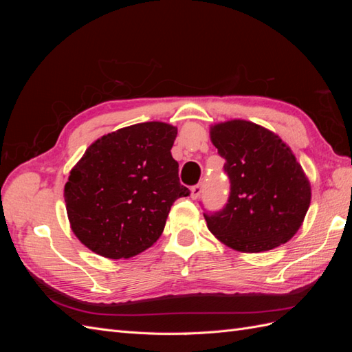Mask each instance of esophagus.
<instances>
[{
    "label": "esophagus",
    "instance_id": "obj_1",
    "mask_svg": "<svg viewBox=\"0 0 352 352\" xmlns=\"http://www.w3.org/2000/svg\"><path fill=\"white\" fill-rule=\"evenodd\" d=\"M201 192H202V185L198 184V185L192 186V189H190V197H192L194 199H197L201 195Z\"/></svg>",
    "mask_w": 352,
    "mask_h": 352
}]
</instances>
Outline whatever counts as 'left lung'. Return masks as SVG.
Masks as SVG:
<instances>
[{
  "label": "left lung",
  "mask_w": 352,
  "mask_h": 352,
  "mask_svg": "<svg viewBox=\"0 0 352 352\" xmlns=\"http://www.w3.org/2000/svg\"><path fill=\"white\" fill-rule=\"evenodd\" d=\"M211 142L226 160L228 204L204 212L207 228L220 242L241 252L269 251L301 228L311 186L291 148L265 127L229 120L210 127Z\"/></svg>",
  "instance_id": "1"
}]
</instances>
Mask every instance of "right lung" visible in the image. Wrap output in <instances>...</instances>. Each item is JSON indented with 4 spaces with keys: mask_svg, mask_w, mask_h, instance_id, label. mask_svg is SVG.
<instances>
[{
    "mask_svg": "<svg viewBox=\"0 0 352 352\" xmlns=\"http://www.w3.org/2000/svg\"><path fill=\"white\" fill-rule=\"evenodd\" d=\"M177 127L146 122L101 136L72 168L66 210L76 238L105 258H129L150 248L170 207L190 190L172 157Z\"/></svg>",
    "mask_w": 352,
    "mask_h": 352,
    "instance_id": "add662e5",
    "label": "right lung"
}]
</instances>
